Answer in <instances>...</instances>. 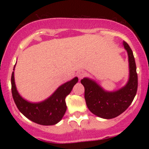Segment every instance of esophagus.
Wrapping results in <instances>:
<instances>
[{
  "mask_svg": "<svg viewBox=\"0 0 149 149\" xmlns=\"http://www.w3.org/2000/svg\"><path fill=\"white\" fill-rule=\"evenodd\" d=\"M85 75H86V72L84 71H80L79 72H78V73H77V76H78V78L79 79H81V78H83V77H84Z\"/></svg>",
  "mask_w": 149,
  "mask_h": 149,
  "instance_id": "esophagus-1",
  "label": "esophagus"
}]
</instances>
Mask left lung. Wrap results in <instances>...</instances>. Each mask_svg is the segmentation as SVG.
<instances>
[{
    "instance_id": "8db88e82",
    "label": "left lung",
    "mask_w": 149,
    "mask_h": 149,
    "mask_svg": "<svg viewBox=\"0 0 149 149\" xmlns=\"http://www.w3.org/2000/svg\"><path fill=\"white\" fill-rule=\"evenodd\" d=\"M123 46L127 52L130 69L129 80L124 87L109 92L88 78L80 81L85 88V100L89 110L102 118L111 119L123 113L132 104L137 91L138 78L133 52L126 42L123 41Z\"/></svg>"
}]
</instances>
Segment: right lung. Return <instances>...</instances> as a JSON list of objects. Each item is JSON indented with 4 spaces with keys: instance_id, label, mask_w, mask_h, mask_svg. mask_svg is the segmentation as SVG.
<instances>
[{
    "instance_id": "obj_1",
    "label": "right lung",
    "mask_w": 149,
    "mask_h": 149,
    "mask_svg": "<svg viewBox=\"0 0 149 149\" xmlns=\"http://www.w3.org/2000/svg\"><path fill=\"white\" fill-rule=\"evenodd\" d=\"M14 66V69L15 70ZM78 78L66 82L59 86L50 97L42 102L32 103L20 96L15 82L14 71L12 73V94L17 107L25 117L42 125H53L61 120L66 111L65 99L69 95Z\"/></svg>"
}]
</instances>
